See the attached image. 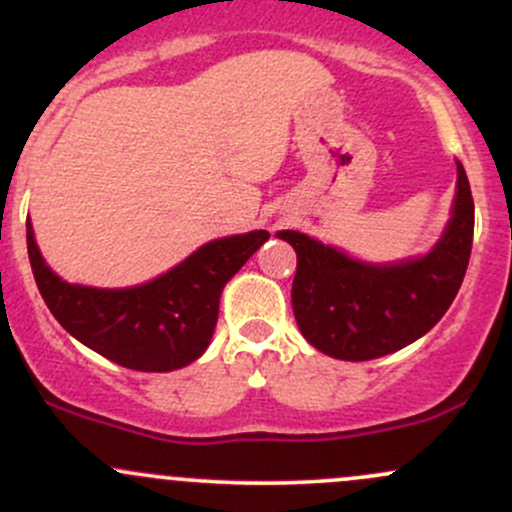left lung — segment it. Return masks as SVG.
Listing matches in <instances>:
<instances>
[{"instance_id": "obj_1", "label": "left lung", "mask_w": 512, "mask_h": 512, "mask_svg": "<svg viewBox=\"0 0 512 512\" xmlns=\"http://www.w3.org/2000/svg\"><path fill=\"white\" fill-rule=\"evenodd\" d=\"M474 236V199L457 161V195L448 228L428 255L366 264L298 231H279L296 250L291 303L298 330L322 354L370 361L416 342L460 291Z\"/></svg>"}]
</instances>
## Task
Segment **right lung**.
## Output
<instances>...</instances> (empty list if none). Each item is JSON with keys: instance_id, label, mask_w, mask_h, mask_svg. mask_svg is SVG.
Returning a JSON list of instances; mask_svg holds the SVG:
<instances>
[{"instance_id": "1", "label": "right lung", "mask_w": 512, "mask_h": 512, "mask_svg": "<svg viewBox=\"0 0 512 512\" xmlns=\"http://www.w3.org/2000/svg\"><path fill=\"white\" fill-rule=\"evenodd\" d=\"M264 240L267 231L211 240L149 284L91 289L52 272L35 245L31 221L26 223L35 284L55 320L96 354L144 373L190 366L207 351L223 286Z\"/></svg>"}]
</instances>
